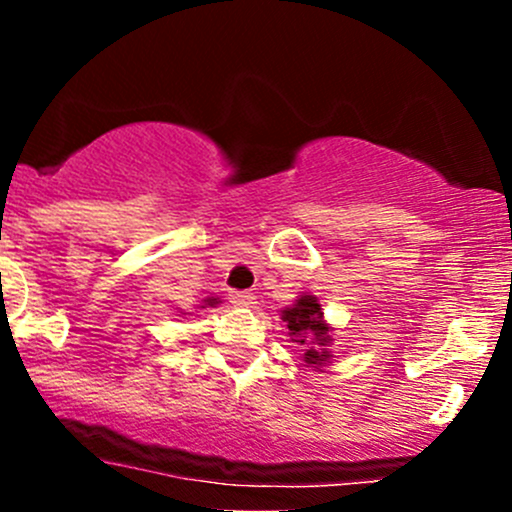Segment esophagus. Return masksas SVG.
Here are the masks:
<instances>
[{"mask_svg": "<svg viewBox=\"0 0 512 512\" xmlns=\"http://www.w3.org/2000/svg\"><path fill=\"white\" fill-rule=\"evenodd\" d=\"M231 303L238 305V308H255L257 298L250 291H231Z\"/></svg>", "mask_w": 512, "mask_h": 512, "instance_id": "1", "label": "esophagus"}]
</instances>
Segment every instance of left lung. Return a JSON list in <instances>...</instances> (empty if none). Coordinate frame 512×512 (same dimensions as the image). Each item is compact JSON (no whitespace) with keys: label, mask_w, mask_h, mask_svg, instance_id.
Segmentation results:
<instances>
[{"label":"left lung","mask_w":512,"mask_h":512,"mask_svg":"<svg viewBox=\"0 0 512 512\" xmlns=\"http://www.w3.org/2000/svg\"><path fill=\"white\" fill-rule=\"evenodd\" d=\"M281 320L286 322V327H289L291 337H296L298 344L308 346L305 351V363H313L315 366H320L322 361H327L330 354H327V342H330V327L325 325V320H322V308L320 303H317V298L313 296H303L298 298V303L293 305V308H286L284 310V317ZM313 336L318 344L315 350H310L307 344V337Z\"/></svg>","instance_id":"obj_1"}]
</instances>
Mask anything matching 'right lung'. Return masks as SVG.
<instances>
[{
    "instance_id": "obj_1",
    "label": "right lung",
    "mask_w": 512,
    "mask_h": 512,
    "mask_svg": "<svg viewBox=\"0 0 512 512\" xmlns=\"http://www.w3.org/2000/svg\"><path fill=\"white\" fill-rule=\"evenodd\" d=\"M216 303H219L216 298H209V301H207V305H216Z\"/></svg>"
}]
</instances>
